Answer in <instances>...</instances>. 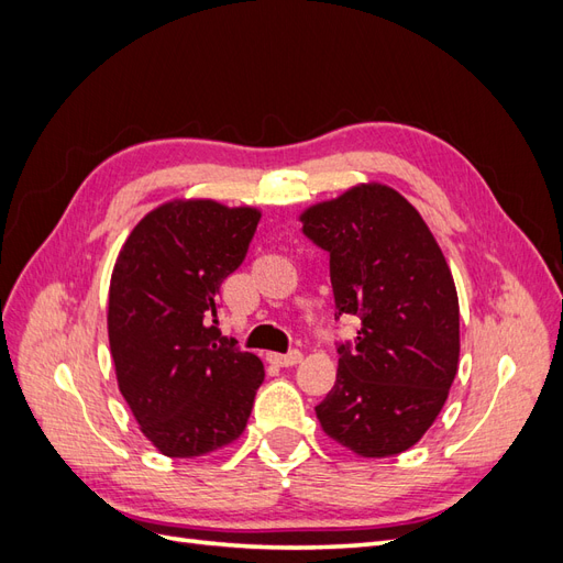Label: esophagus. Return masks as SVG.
I'll list each match as a JSON object with an SVG mask.
<instances>
[{
  "instance_id": "34e87169",
  "label": "esophagus",
  "mask_w": 563,
  "mask_h": 563,
  "mask_svg": "<svg viewBox=\"0 0 563 563\" xmlns=\"http://www.w3.org/2000/svg\"><path fill=\"white\" fill-rule=\"evenodd\" d=\"M300 360H302L300 350H291L286 354H269V362L277 364V366H296Z\"/></svg>"
}]
</instances>
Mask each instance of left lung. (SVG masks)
<instances>
[{
	"label": "left lung",
	"instance_id": "1",
	"mask_svg": "<svg viewBox=\"0 0 563 563\" xmlns=\"http://www.w3.org/2000/svg\"><path fill=\"white\" fill-rule=\"evenodd\" d=\"M300 220L329 253L335 319H362L354 340L335 343V385L317 418L356 455H397L430 430L457 371L460 310L444 253L411 203L378 183Z\"/></svg>",
	"mask_w": 563,
	"mask_h": 563
}]
</instances>
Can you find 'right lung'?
<instances>
[{"mask_svg": "<svg viewBox=\"0 0 563 563\" xmlns=\"http://www.w3.org/2000/svg\"><path fill=\"white\" fill-rule=\"evenodd\" d=\"M255 209L168 201L133 228L110 282L108 333L119 389L168 457L230 444L265 380L258 356L220 335L216 296L246 258Z\"/></svg>", "mask_w": 563, "mask_h": 563, "instance_id": "obj_1", "label": "right lung"}]
</instances>
